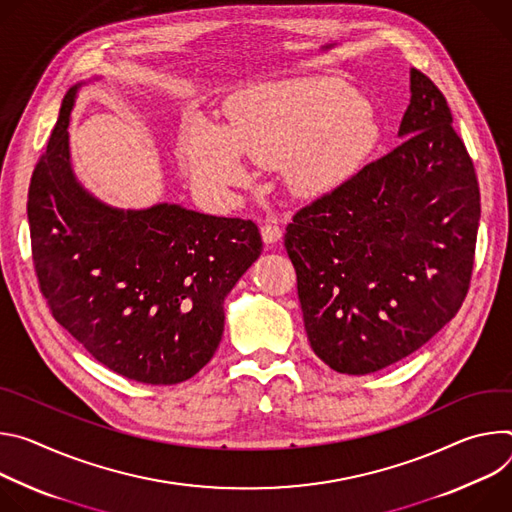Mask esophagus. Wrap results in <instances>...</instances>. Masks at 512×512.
<instances>
[{
    "mask_svg": "<svg viewBox=\"0 0 512 512\" xmlns=\"http://www.w3.org/2000/svg\"><path fill=\"white\" fill-rule=\"evenodd\" d=\"M260 234H262V240L266 246H272L276 244L280 238H282V227L276 219H270L266 221L262 227H260Z\"/></svg>",
    "mask_w": 512,
    "mask_h": 512,
    "instance_id": "34e87169",
    "label": "esophagus"
}]
</instances>
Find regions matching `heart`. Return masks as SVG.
<instances>
[{
	"instance_id": "1",
	"label": "heart",
	"mask_w": 512,
	"mask_h": 512,
	"mask_svg": "<svg viewBox=\"0 0 512 512\" xmlns=\"http://www.w3.org/2000/svg\"><path fill=\"white\" fill-rule=\"evenodd\" d=\"M380 140L372 111L333 77L254 83L225 103V124L191 122L179 140V160L211 191L248 181L242 156L280 168L297 199H319L346 185Z\"/></svg>"
}]
</instances>
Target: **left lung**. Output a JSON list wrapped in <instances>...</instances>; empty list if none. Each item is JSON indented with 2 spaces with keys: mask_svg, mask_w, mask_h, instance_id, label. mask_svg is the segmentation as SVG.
Segmentation results:
<instances>
[{
  "mask_svg": "<svg viewBox=\"0 0 512 512\" xmlns=\"http://www.w3.org/2000/svg\"><path fill=\"white\" fill-rule=\"evenodd\" d=\"M451 122L443 93L411 69L403 142L287 227L309 344L339 374L407 358L466 299L480 189Z\"/></svg>",
  "mask_w": 512,
  "mask_h": 512,
  "instance_id": "left-lung-1",
  "label": "left lung"
}]
</instances>
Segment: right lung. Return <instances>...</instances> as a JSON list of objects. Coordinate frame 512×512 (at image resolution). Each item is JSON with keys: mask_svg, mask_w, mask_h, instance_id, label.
<instances>
[{"mask_svg": "<svg viewBox=\"0 0 512 512\" xmlns=\"http://www.w3.org/2000/svg\"><path fill=\"white\" fill-rule=\"evenodd\" d=\"M99 79V77H95ZM59 122L28 191L32 258L54 319L103 366L144 384H179L215 354L223 303L258 260L254 221L175 203L118 209L75 177L69 122Z\"/></svg>", "mask_w": 512, "mask_h": 512, "instance_id": "obj_1", "label": "right lung"}]
</instances>
